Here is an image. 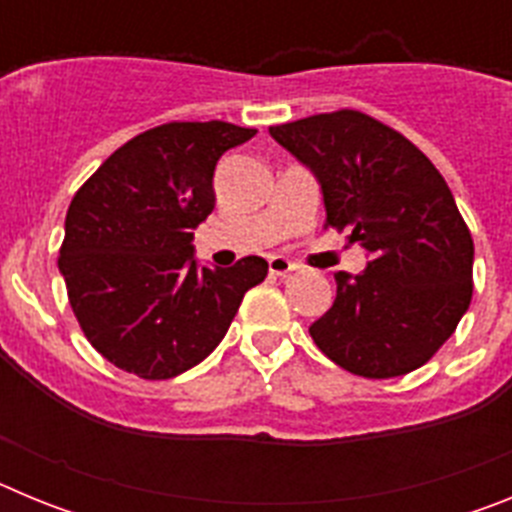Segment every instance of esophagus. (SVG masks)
Masks as SVG:
<instances>
[{"label": "esophagus", "instance_id": "34e87169", "mask_svg": "<svg viewBox=\"0 0 512 512\" xmlns=\"http://www.w3.org/2000/svg\"><path fill=\"white\" fill-rule=\"evenodd\" d=\"M297 264H292L289 259H284V256H271L269 259V271L274 274V277H287L289 271H295Z\"/></svg>", "mask_w": 512, "mask_h": 512}]
</instances>
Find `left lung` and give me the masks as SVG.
<instances>
[{
	"mask_svg": "<svg viewBox=\"0 0 512 512\" xmlns=\"http://www.w3.org/2000/svg\"><path fill=\"white\" fill-rule=\"evenodd\" d=\"M269 133L318 176L325 228H348L372 256L364 274H336V300L310 325L315 346L366 379L431 361L472 302V233L446 179L405 135L359 110Z\"/></svg>",
	"mask_w": 512,
	"mask_h": 512,
	"instance_id": "left-lung-1",
	"label": "left lung"
}]
</instances>
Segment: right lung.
Listing matches in <instances>:
<instances>
[{"label":"right lung","instance_id":"1","mask_svg":"<svg viewBox=\"0 0 512 512\" xmlns=\"http://www.w3.org/2000/svg\"><path fill=\"white\" fill-rule=\"evenodd\" d=\"M233 122H164L117 148L71 200L58 269L87 341L117 369L171 379L212 354L269 264L192 259L215 166L253 138Z\"/></svg>","mask_w":512,"mask_h":512}]
</instances>
